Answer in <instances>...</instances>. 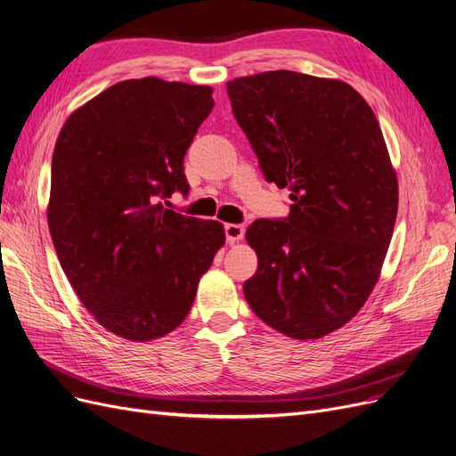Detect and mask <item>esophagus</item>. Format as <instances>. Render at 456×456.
Instances as JSON below:
<instances>
[{"label": "esophagus", "instance_id": "34e87169", "mask_svg": "<svg viewBox=\"0 0 456 456\" xmlns=\"http://www.w3.org/2000/svg\"><path fill=\"white\" fill-rule=\"evenodd\" d=\"M224 232H226V241L230 243V245H235V243H240L241 240H243V235H245V226H241V224H226L224 226Z\"/></svg>", "mask_w": 456, "mask_h": 456}]
</instances>
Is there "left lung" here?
Masks as SVG:
<instances>
[{
	"mask_svg": "<svg viewBox=\"0 0 456 456\" xmlns=\"http://www.w3.org/2000/svg\"><path fill=\"white\" fill-rule=\"evenodd\" d=\"M226 87L265 179L291 200L284 221L247 228L258 271L245 299L275 331L322 338L367 303L391 243L398 179L384 134L342 80L267 70Z\"/></svg>",
	"mask_w": 456,
	"mask_h": 456,
	"instance_id": "1",
	"label": "left lung"
}]
</instances>
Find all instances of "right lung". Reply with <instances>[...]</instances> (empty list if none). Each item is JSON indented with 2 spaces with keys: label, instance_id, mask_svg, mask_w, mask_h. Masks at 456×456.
<instances>
[{
  "label": "right lung",
  "instance_id": "add662e5",
  "mask_svg": "<svg viewBox=\"0 0 456 456\" xmlns=\"http://www.w3.org/2000/svg\"><path fill=\"white\" fill-rule=\"evenodd\" d=\"M213 87L125 80L72 112L52 157L48 228L65 275L104 330L150 342L191 311L226 241L218 221L167 209Z\"/></svg>",
  "mask_w": 456,
  "mask_h": 456
}]
</instances>
